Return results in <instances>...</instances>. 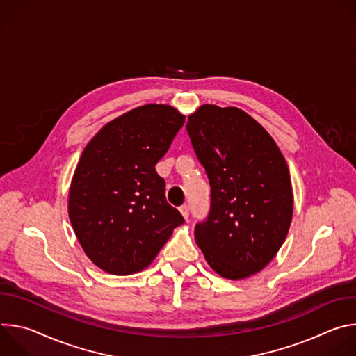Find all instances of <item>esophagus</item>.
Returning a JSON list of instances; mask_svg holds the SVG:
<instances>
[{
  "instance_id": "esophagus-1",
  "label": "esophagus",
  "mask_w": 356,
  "mask_h": 356,
  "mask_svg": "<svg viewBox=\"0 0 356 356\" xmlns=\"http://www.w3.org/2000/svg\"><path fill=\"white\" fill-rule=\"evenodd\" d=\"M180 213H181V216L184 217V220L187 221V220H188V216H190V206H188V204H183V206L180 207Z\"/></svg>"
}]
</instances>
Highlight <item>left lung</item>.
<instances>
[{
  "instance_id": "left-lung-1",
  "label": "left lung",
  "mask_w": 356,
  "mask_h": 356,
  "mask_svg": "<svg viewBox=\"0 0 356 356\" xmlns=\"http://www.w3.org/2000/svg\"><path fill=\"white\" fill-rule=\"evenodd\" d=\"M187 134L211 187L204 221L194 227L207 264L238 280L261 272L283 245L293 216L289 168L273 138L245 111L206 104Z\"/></svg>"
}]
</instances>
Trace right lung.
Here are the masks:
<instances>
[{"label": "right lung", "mask_w": 356, "mask_h": 356, "mask_svg": "<svg viewBox=\"0 0 356 356\" xmlns=\"http://www.w3.org/2000/svg\"><path fill=\"white\" fill-rule=\"evenodd\" d=\"M184 120L170 106L146 104L104 125L84 147L69 218L86 255L104 272L145 269L184 222L155 169Z\"/></svg>", "instance_id": "1"}]
</instances>
